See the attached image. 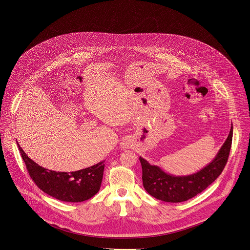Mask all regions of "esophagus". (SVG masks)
Here are the masks:
<instances>
[{
	"label": "esophagus",
	"mask_w": 250,
	"mask_h": 250,
	"mask_svg": "<svg viewBox=\"0 0 250 250\" xmlns=\"http://www.w3.org/2000/svg\"><path fill=\"white\" fill-rule=\"evenodd\" d=\"M122 149H130L133 146V141L130 138H125L120 143Z\"/></svg>",
	"instance_id": "34e87169"
}]
</instances>
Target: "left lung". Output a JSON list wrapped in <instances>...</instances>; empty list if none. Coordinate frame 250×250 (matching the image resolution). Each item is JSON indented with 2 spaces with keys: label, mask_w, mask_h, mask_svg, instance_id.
I'll list each match as a JSON object with an SVG mask.
<instances>
[{
  "label": "left lung",
  "mask_w": 250,
  "mask_h": 250,
  "mask_svg": "<svg viewBox=\"0 0 250 250\" xmlns=\"http://www.w3.org/2000/svg\"><path fill=\"white\" fill-rule=\"evenodd\" d=\"M232 137L233 125L231 124L229 135L214 160L199 171L186 176H175L165 172L160 167L150 165L140 157L145 190L153 197L166 202L177 203L192 198L210 186L222 172L228 160Z\"/></svg>",
  "instance_id": "8db88e82"
}]
</instances>
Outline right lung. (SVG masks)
Returning <instances> with one entry per match:
<instances>
[{
	"instance_id": "right-lung-1",
	"label": "right lung",
	"mask_w": 250,
	"mask_h": 250,
	"mask_svg": "<svg viewBox=\"0 0 250 250\" xmlns=\"http://www.w3.org/2000/svg\"><path fill=\"white\" fill-rule=\"evenodd\" d=\"M19 150L31 178L50 196L64 202H82L99 191L105 168L104 162L71 173L56 172L47 170L32 161L20 146Z\"/></svg>"
}]
</instances>
